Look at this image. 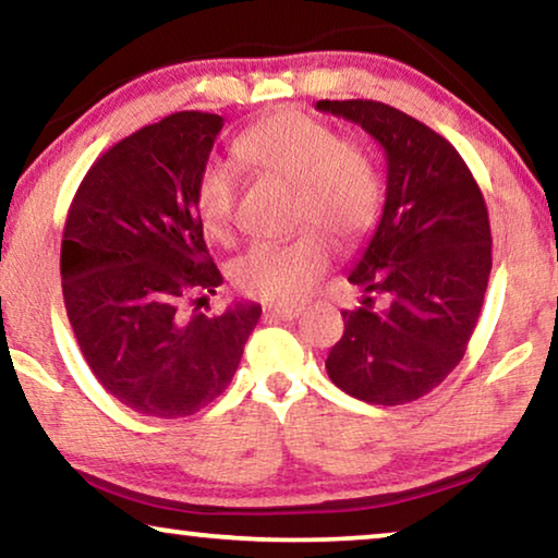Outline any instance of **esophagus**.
<instances>
[{"label": "esophagus", "instance_id": "1", "mask_svg": "<svg viewBox=\"0 0 558 558\" xmlns=\"http://www.w3.org/2000/svg\"><path fill=\"white\" fill-rule=\"evenodd\" d=\"M301 313V305H265L263 316L265 320H293Z\"/></svg>", "mask_w": 558, "mask_h": 558}]
</instances>
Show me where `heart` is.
Listing matches in <instances>:
<instances>
[{
    "label": "heart",
    "mask_w": 558,
    "mask_h": 558,
    "mask_svg": "<svg viewBox=\"0 0 558 558\" xmlns=\"http://www.w3.org/2000/svg\"><path fill=\"white\" fill-rule=\"evenodd\" d=\"M232 151L253 171L293 184L295 222L318 226L341 245L366 238L379 219L384 186L372 156L311 116L290 108L265 116L234 138ZM234 199L232 169L209 161L199 171L194 207L215 240L230 238ZM317 231L311 227L293 240L257 242L232 263V282L245 295L270 303L303 298L331 257V245Z\"/></svg>",
    "instance_id": "obj_1"
}]
</instances>
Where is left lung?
<instances>
[{
    "label": "left lung",
    "mask_w": 558,
    "mask_h": 558,
    "mask_svg": "<svg viewBox=\"0 0 558 558\" xmlns=\"http://www.w3.org/2000/svg\"><path fill=\"white\" fill-rule=\"evenodd\" d=\"M387 154V199L349 282L356 311L328 351L336 387L368 404L425 397L465 356L490 278V222L481 186L450 141L379 100H318Z\"/></svg>",
    "instance_id": "obj_1"
}]
</instances>
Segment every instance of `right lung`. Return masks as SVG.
<instances>
[{"mask_svg": "<svg viewBox=\"0 0 558 558\" xmlns=\"http://www.w3.org/2000/svg\"><path fill=\"white\" fill-rule=\"evenodd\" d=\"M222 123L179 111L144 125L93 163L68 211L60 276L77 347L108 395L144 417H186L222 395L263 313H184L222 286L194 207Z\"/></svg>", "mask_w": 558, "mask_h": 558, "instance_id": "obj_1", "label": "right lung"}]
</instances>
